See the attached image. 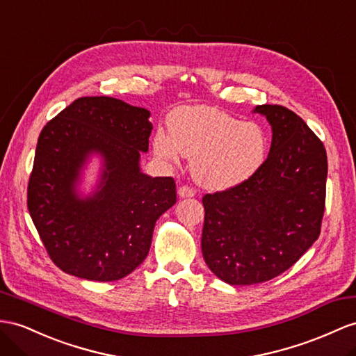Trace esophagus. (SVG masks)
Returning <instances> with one entry per match:
<instances>
[{
    "mask_svg": "<svg viewBox=\"0 0 356 356\" xmlns=\"http://www.w3.org/2000/svg\"><path fill=\"white\" fill-rule=\"evenodd\" d=\"M177 194H179L180 198H191V197L195 195V191H194L193 188H189V186L184 185V186H180V188L177 189Z\"/></svg>",
    "mask_w": 356,
    "mask_h": 356,
    "instance_id": "esophagus-1",
    "label": "esophagus"
}]
</instances>
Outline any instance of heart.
<instances>
[{"label":"heart","mask_w":356,"mask_h":356,"mask_svg":"<svg viewBox=\"0 0 356 356\" xmlns=\"http://www.w3.org/2000/svg\"><path fill=\"white\" fill-rule=\"evenodd\" d=\"M168 135L158 132L153 150L163 161L191 158L198 185L212 191L239 186L263 165L268 138L256 123H242L209 105L176 108L167 120Z\"/></svg>","instance_id":"heart-1"}]
</instances>
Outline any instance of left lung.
<instances>
[{"label": "left lung", "instance_id": "8db88e82", "mask_svg": "<svg viewBox=\"0 0 356 356\" xmlns=\"http://www.w3.org/2000/svg\"><path fill=\"white\" fill-rule=\"evenodd\" d=\"M272 144L260 170L239 186L203 197L206 265L232 286L278 277L321 234L327 159L307 123L281 105H257Z\"/></svg>", "mask_w": 356, "mask_h": 356}]
</instances>
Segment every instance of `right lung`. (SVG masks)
Here are the masks:
<instances>
[{
	"label": "right lung",
	"instance_id": "1",
	"mask_svg": "<svg viewBox=\"0 0 356 356\" xmlns=\"http://www.w3.org/2000/svg\"><path fill=\"white\" fill-rule=\"evenodd\" d=\"M150 111L108 96L79 97L43 127L26 193L31 220L51 260L90 281H115L147 257L154 224L176 203L172 177L140 168L149 150ZM103 158L99 184L77 193L91 154Z\"/></svg>",
	"mask_w": 356,
	"mask_h": 356
}]
</instances>
